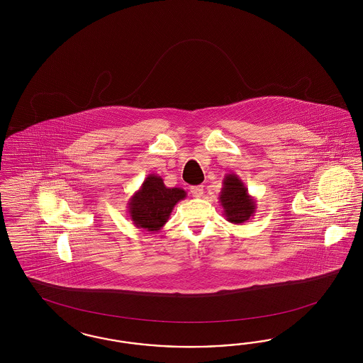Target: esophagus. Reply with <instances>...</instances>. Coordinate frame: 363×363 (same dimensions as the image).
Listing matches in <instances>:
<instances>
[{"label": "esophagus", "instance_id": "34e87169", "mask_svg": "<svg viewBox=\"0 0 363 363\" xmlns=\"http://www.w3.org/2000/svg\"><path fill=\"white\" fill-rule=\"evenodd\" d=\"M190 193H191V196H193V197H202V194H203V186H201V185H198V186H191L190 187Z\"/></svg>", "mask_w": 363, "mask_h": 363}]
</instances>
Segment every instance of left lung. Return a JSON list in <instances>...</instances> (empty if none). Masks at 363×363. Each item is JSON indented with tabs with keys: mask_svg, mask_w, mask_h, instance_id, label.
<instances>
[{
	"mask_svg": "<svg viewBox=\"0 0 363 363\" xmlns=\"http://www.w3.org/2000/svg\"><path fill=\"white\" fill-rule=\"evenodd\" d=\"M220 206L226 220L234 225H242L250 220L257 209L255 198L247 191L241 178L231 173L226 174L220 193Z\"/></svg>",
	"mask_w": 363,
	"mask_h": 363,
	"instance_id": "left-lung-1",
	"label": "left lung"
}]
</instances>
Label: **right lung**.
<instances>
[{
  "mask_svg": "<svg viewBox=\"0 0 363 363\" xmlns=\"http://www.w3.org/2000/svg\"><path fill=\"white\" fill-rule=\"evenodd\" d=\"M186 198L181 187H166L157 174L145 178L140 190L128 202V210L134 226L146 231L161 230L177 203Z\"/></svg>",
  "mask_w": 363,
  "mask_h": 363,
  "instance_id": "1",
  "label": "right lung"
}]
</instances>
